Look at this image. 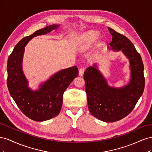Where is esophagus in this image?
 I'll return each mask as SVG.
<instances>
[{
  "instance_id": "34e87169",
  "label": "esophagus",
  "mask_w": 152,
  "mask_h": 152,
  "mask_svg": "<svg viewBox=\"0 0 152 152\" xmlns=\"http://www.w3.org/2000/svg\"><path fill=\"white\" fill-rule=\"evenodd\" d=\"M84 68H80L79 70V75L80 76H83L84 73Z\"/></svg>"
}]
</instances>
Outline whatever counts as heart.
I'll return each mask as SVG.
<instances>
[{"mask_svg": "<svg viewBox=\"0 0 152 152\" xmlns=\"http://www.w3.org/2000/svg\"><path fill=\"white\" fill-rule=\"evenodd\" d=\"M98 35V33L94 31H89L86 32L82 38V48L86 49L90 48L97 39Z\"/></svg>", "mask_w": 152, "mask_h": 152, "instance_id": "heart-1", "label": "heart"}]
</instances>
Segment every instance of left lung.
I'll use <instances>...</instances> for the list:
<instances>
[{"mask_svg":"<svg viewBox=\"0 0 152 152\" xmlns=\"http://www.w3.org/2000/svg\"><path fill=\"white\" fill-rule=\"evenodd\" d=\"M108 29L112 36L110 49L122 50L129 59L130 82L121 88L109 86L96 65L86 69L84 78L90 113L100 121L113 122L126 117L134 109L143 93L145 80L141 57L131 41L114 30Z\"/></svg>","mask_w":152,"mask_h":152,"instance_id":"obj_1","label":"left lung"}]
</instances>
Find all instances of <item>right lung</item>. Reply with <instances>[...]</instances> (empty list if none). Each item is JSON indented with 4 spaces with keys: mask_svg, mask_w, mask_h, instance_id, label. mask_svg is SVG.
<instances>
[{
    "mask_svg": "<svg viewBox=\"0 0 152 152\" xmlns=\"http://www.w3.org/2000/svg\"><path fill=\"white\" fill-rule=\"evenodd\" d=\"M53 25L23 38L14 48L7 61V84L17 106L26 117L35 121H48L57 116L63 104V95L73 80L79 75L76 66L59 71L37 91H31L22 70L25 46L36 36L45 35L58 28Z\"/></svg>",
    "mask_w": 152,
    "mask_h": 152,
    "instance_id": "obj_1",
    "label": "right lung"
}]
</instances>
